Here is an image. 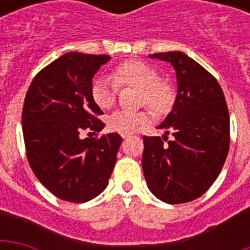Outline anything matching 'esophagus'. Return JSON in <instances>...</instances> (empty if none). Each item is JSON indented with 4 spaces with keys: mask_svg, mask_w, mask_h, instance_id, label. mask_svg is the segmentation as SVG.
Instances as JSON below:
<instances>
[{
    "mask_svg": "<svg viewBox=\"0 0 250 250\" xmlns=\"http://www.w3.org/2000/svg\"><path fill=\"white\" fill-rule=\"evenodd\" d=\"M131 136V134H122V138H123V139H127V138H130Z\"/></svg>",
    "mask_w": 250,
    "mask_h": 250,
    "instance_id": "esophagus-1",
    "label": "esophagus"
}]
</instances>
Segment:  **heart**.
<instances>
[{
	"mask_svg": "<svg viewBox=\"0 0 250 250\" xmlns=\"http://www.w3.org/2000/svg\"><path fill=\"white\" fill-rule=\"evenodd\" d=\"M134 87L139 89L138 102L147 105L157 114H166L174 103V89L171 84L163 80L158 71L141 60H127L114 68L111 77L98 76L91 85V98L100 109L114 107L118 88ZM151 119L150 112L116 111L107 120L111 130L122 134H131Z\"/></svg>",
	"mask_w": 250,
	"mask_h": 250,
	"instance_id": "b5f03b06",
	"label": "heart"
}]
</instances>
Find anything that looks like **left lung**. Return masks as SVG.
<instances>
[{
    "mask_svg": "<svg viewBox=\"0 0 250 250\" xmlns=\"http://www.w3.org/2000/svg\"><path fill=\"white\" fill-rule=\"evenodd\" d=\"M173 64L178 95L159 128L174 138L143 136L142 167L151 193L167 204L198 198L213 185L230 145V122L215 77L182 52L154 53ZM167 141V144H165Z\"/></svg>",
    "mask_w": 250,
    "mask_h": 250,
    "instance_id": "obj_1",
    "label": "left lung"
}]
</instances>
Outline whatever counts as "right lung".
<instances>
[{
  "instance_id": "right-lung-1",
  "label": "right lung",
  "mask_w": 250,
  "mask_h": 250,
  "mask_svg": "<svg viewBox=\"0 0 250 250\" xmlns=\"http://www.w3.org/2000/svg\"><path fill=\"white\" fill-rule=\"evenodd\" d=\"M107 55L69 52L42 68L26 92L22 134L33 173L53 195L82 204L103 191L116 162L122 136L80 138L100 132L103 111L93 103V75L108 62ZM93 132V134H95Z\"/></svg>"
}]
</instances>
